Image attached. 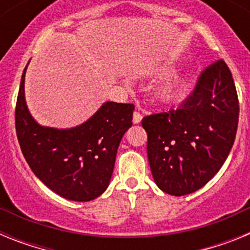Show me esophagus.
Masks as SVG:
<instances>
[{"label":"esophagus","mask_w":250,"mask_h":250,"mask_svg":"<svg viewBox=\"0 0 250 250\" xmlns=\"http://www.w3.org/2000/svg\"><path fill=\"white\" fill-rule=\"evenodd\" d=\"M141 120H143V115H141L140 112H138V111L134 112V115H132V123L140 124Z\"/></svg>","instance_id":"34e87169"}]
</instances>
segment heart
Segmentation results:
<instances>
[{
  "label": "heart",
  "mask_w": 250,
  "mask_h": 250,
  "mask_svg": "<svg viewBox=\"0 0 250 250\" xmlns=\"http://www.w3.org/2000/svg\"><path fill=\"white\" fill-rule=\"evenodd\" d=\"M169 70V67H160L158 70L160 74H165ZM184 90V79L180 72H173L167 75L164 80L156 86L155 94L156 98L161 101H173L182 95Z\"/></svg>",
  "instance_id": "heart-1"
}]
</instances>
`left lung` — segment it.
<instances>
[{"label": "left lung", "mask_w": 250, "mask_h": 250, "mask_svg": "<svg viewBox=\"0 0 250 250\" xmlns=\"http://www.w3.org/2000/svg\"><path fill=\"white\" fill-rule=\"evenodd\" d=\"M238 95L227 63L203 71L190 98L178 109L143 119L155 184L182 196L204 187L223 167L237 134Z\"/></svg>", "instance_id": "1"}]
</instances>
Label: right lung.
I'll return each instance as SVG.
<instances>
[{"mask_svg": "<svg viewBox=\"0 0 250 250\" xmlns=\"http://www.w3.org/2000/svg\"><path fill=\"white\" fill-rule=\"evenodd\" d=\"M28 63L21 77L15 114L22 154L35 175L60 196L74 202L96 199L109 187L118 147L131 127L135 106L106 101L77 126H42L26 104Z\"/></svg>", "mask_w": 250, "mask_h": 250, "instance_id": "add662e5", "label": "right lung"}]
</instances>
